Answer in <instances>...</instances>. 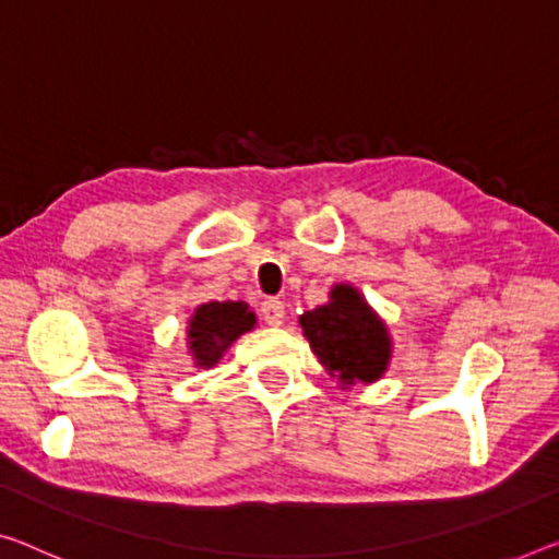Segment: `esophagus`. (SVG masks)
Instances as JSON below:
<instances>
[{
	"label": "esophagus",
	"instance_id": "1",
	"mask_svg": "<svg viewBox=\"0 0 559 559\" xmlns=\"http://www.w3.org/2000/svg\"><path fill=\"white\" fill-rule=\"evenodd\" d=\"M260 317L264 320V324H270V328H280V324L285 322V302L277 297L264 299L260 307Z\"/></svg>",
	"mask_w": 559,
	"mask_h": 559
}]
</instances>
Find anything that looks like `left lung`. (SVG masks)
<instances>
[{
    "instance_id": "8db88e82",
    "label": "left lung",
    "mask_w": 559,
    "mask_h": 559,
    "mask_svg": "<svg viewBox=\"0 0 559 559\" xmlns=\"http://www.w3.org/2000/svg\"><path fill=\"white\" fill-rule=\"evenodd\" d=\"M309 347L342 390L355 382H377L388 372L392 340L384 322L357 287L337 285L330 302L299 317Z\"/></svg>"
}]
</instances>
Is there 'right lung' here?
<instances>
[{
  "label": "right lung",
  "instance_id": "add662e5",
  "mask_svg": "<svg viewBox=\"0 0 559 559\" xmlns=\"http://www.w3.org/2000/svg\"><path fill=\"white\" fill-rule=\"evenodd\" d=\"M257 324L245 302H207L194 309L187 328V345L194 367H214L239 334Z\"/></svg>",
  "mask_w": 559,
  "mask_h": 559
}]
</instances>
